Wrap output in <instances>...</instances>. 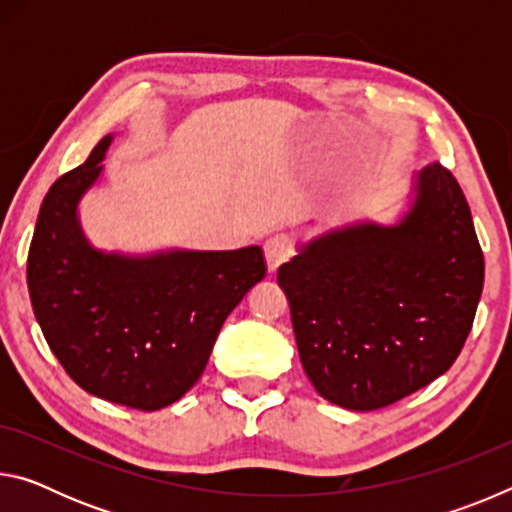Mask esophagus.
<instances>
[{
	"instance_id": "obj_1",
	"label": "esophagus",
	"mask_w": 512,
	"mask_h": 512,
	"mask_svg": "<svg viewBox=\"0 0 512 512\" xmlns=\"http://www.w3.org/2000/svg\"><path fill=\"white\" fill-rule=\"evenodd\" d=\"M264 253H266V262L271 271H275L277 266H282L284 262L296 255V241H293L291 235H273L264 241Z\"/></svg>"
}]
</instances>
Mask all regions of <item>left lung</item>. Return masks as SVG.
Instances as JSON below:
<instances>
[{"label":"left lung","mask_w":512,"mask_h":512,"mask_svg":"<svg viewBox=\"0 0 512 512\" xmlns=\"http://www.w3.org/2000/svg\"><path fill=\"white\" fill-rule=\"evenodd\" d=\"M483 271L463 189L433 162L400 225H357L311 241L277 268V282L316 391L343 409L375 411L452 368Z\"/></svg>","instance_id":"8db88e82"}]
</instances>
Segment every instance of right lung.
Returning a JSON list of instances; mask_svg holds the SVG:
<instances>
[{
  "mask_svg": "<svg viewBox=\"0 0 512 512\" xmlns=\"http://www.w3.org/2000/svg\"><path fill=\"white\" fill-rule=\"evenodd\" d=\"M110 137L49 187L27 284L42 334L83 391L137 411L178 402L203 375L225 318L266 275L259 246L146 259L83 239L76 203L101 173Z\"/></svg>",
  "mask_w": 512,
  "mask_h": 512,
  "instance_id": "add662e5",
  "label": "right lung"
}]
</instances>
